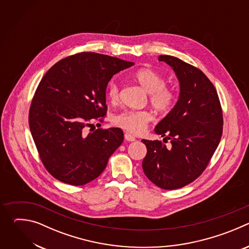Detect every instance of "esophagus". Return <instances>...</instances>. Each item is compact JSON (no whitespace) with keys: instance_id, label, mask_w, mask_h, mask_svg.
I'll list each match as a JSON object with an SVG mask.
<instances>
[{"instance_id":"obj_1","label":"esophagus","mask_w":249,"mask_h":249,"mask_svg":"<svg viewBox=\"0 0 249 249\" xmlns=\"http://www.w3.org/2000/svg\"><path fill=\"white\" fill-rule=\"evenodd\" d=\"M124 137H125V140H127V141H129V142H133V141L136 140V138H135L133 135H131L130 133H128V132L125 133Z\"/></svg>"}]
</instances>
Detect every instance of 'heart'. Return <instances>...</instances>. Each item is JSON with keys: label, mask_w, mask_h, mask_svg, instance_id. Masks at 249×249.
Here are the masks:
<instances>
[{"label": "heart", "mask_w": 249, "mask_h": 249, "mask_svg": "<svg viewBox=\"0 0 249 249\" xmlns=\"http://www.w3.org/2000/svg\"><path fill=\"white\" fill-rule=\"evenodd\" d=\"M135 80L146 91L149 92L150 103L160 113L169 111L175 102L174 91L165 86L166 82L162 75L150 68H143L135 73ZM119 85L111 80L106 89V95L111 102L119 99ZM152 113L147 110H123L112 117V123L130 133L139 134L143 132L152 121Z\"/></svg>", "instance_id": "obj_1"}]
</instances>
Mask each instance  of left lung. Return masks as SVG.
<instances>
[{
	"label": "left lung",
	"mask_w": 249,
	"mask_h": 249,
	"mask_svg": "<svg viewBox=\"0 0 249 249\" xmlns=\"http://www.w3.org/2000/svg\"><path fill=\"white\" fill-rule=\"evenodd\" d=\"M179 81L180 93L171 111L155 132L170 140H142L147 147L143 170L148 178L165 190L181 188L203 173L219 146L223 134V110L217 90L198 68L182 60L160 55Z\"/></svg>",
	"instance_id": "left-lung-1"
}]
</instances>
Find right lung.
<instances>
[{
  "label": "right lung",
  "instance_id": "right-lung-1",
  "mask_svg": "<svg viewBox=\"0 0 249 249\" xmlns=\"http://www.w3.org/2000/svg\"><path fill=\"white\" fill-rule=\"evenodd\" d=\"M133 62L93 52L66 57L40 81L28 123L40 160L56 179L74 186L98 177L122 144L120 128L87 133L106 115L105 91L111 78Z\"/></svg>",
  "mask_w": 249,
  "mask_h": 249
}]
</instances>
